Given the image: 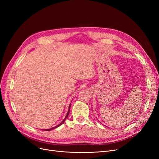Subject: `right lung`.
I'll list each match as a JSON object with an SVG mask.
<instances>
[{
	"instance_id": "add662e5",
	"label": "right lung",
	"mask_w": 159,
	"mask_h": 159,
	"mask_svg": "<svg viewBox=\"0 0 159 159\" xmlns=\"http://www.w3.org/2000/svg\"><path fill=\"white\" fill-rule=\"evenodd\" d=\"M70 106H71V104L70 105V106H69V109H68V113H67V115H66V117H65V119L63 120V121H62V122H61L58 125H57L56 127H53V128H52V129H44V131H50V130H52V129H55V128H56V127H59V126H60L64 122V121L66 119V118L68 117V115H69V113H70Z\"/></svg>"
}]
</instances>
